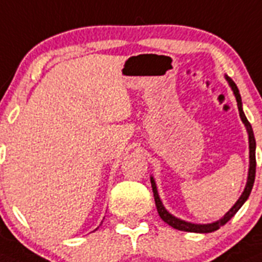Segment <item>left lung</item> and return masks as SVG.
I'll list each match as a JSON object with an SVG mask.
<instances>
[{"mask_svg": "<svg viewBox=\"0 0 262 262\" xmlns=\"http://www.w3.org/2000/svg\"><path fill=\"white\" fill-rule=\"evenodd\" d=\"M226 79L228 80L232 91H233V93H235L241 121L244 122V125L247 126L248 134H249V174H248L247 186H245L244 192H243V195L238 198V200L235 203V206L232 207L231 210H229L226 215L223 216L222 219L217 220V222H215V223H211V224H192V223L183 222V220L178 219V217H175V216H172L171 213H169L167 211L165 210V207H163L162 202H161V199H159V196H158V192H157L156 182H154L153 177H151V178H150V182H151V187H153V194H154V200H156L157 211H158L159 216H161V219H162L165 223H167L169 226H171L172 228L179 229V231L196 232V233H210V232H213V231H216V229H219L220 227L224 226L227 222H229V220H231L232 217L235 216V213L240 210L241 206L245 203V200L248 199V196H249V194H251L252 187H253L254 177H256V140H254L253 129H252L251 122L248 121L247 117H245V115H244V112H243V106H241V97H240V93H238L237 87H236L235 81L232 80L231 77H228V76H226Z\"/></svg>", "mask_w": 262, "mask_h": 262, "instance_id": "8db88e82", "label": "left lung"}]
</instances>
